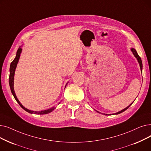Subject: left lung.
<instances>
[{
	"mask_svg": "<svg viewBox=\"0 0 151 151\" xmlns=\"http://www.w3.org/2000/svg\"><path fill=\"white\" fill-rule=\"evenodd\" d=\"M131 51L132 52L134 56L136 58V59H137V62H138V63H139V64L140 68H141V72H142V60H141V57L139 56L138 54H137V52H136V50L135 49H134V48H131ZM132 104H133V102H132V104H131L130 105H129V106H128V107H127L126 108H124V109H123V110L119 111V112H116V113H115V114H104V115H118V114H121V113L123 112L124 111H125L127 109H128L129 108V107ZM97 112L101 114L99 112H98V111H97Z\"/></svg>",
	"mask_w": 151,
	"mask_h": 151,
	"instance_id": "obj_1",
	"label": "left lung"
}]
</instances>
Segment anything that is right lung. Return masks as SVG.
<instances>
[{
    "label": "right lung",
    "instance_id": "obj_1",
    "mask_svg": "<svg viewBox=\"0 0 151 151\" xmlns=\"http://www.w3.org/2000/svg\"><path fill=\"white\" fill-rule=\"evenodd\" d=\"M22 52V47H19L17 52V54H16V57L14 58V60L12 61V62L10 64V76H9V84H10V88L11 89V92L14 96V98L15 99V100L17 101V102L18 103V104L19 106H21V107L22 109H23L25 111H27L28 113L29 114H37V115H44V114H49L51 112H52L54 109H55V107H53L50 109H47V110H41V111H34V110H30L27 108H25L23 105L20 103V102L19 101V100L18 99V98L15 94V91H14V76H15V70L17 66V64L18 63L19 57H20V55ZM67 86V84H66ZM65 86V87H66Z\"/></svg>",
    "mask_w": 151,
    "mask_h": 151
}]
</instances>
